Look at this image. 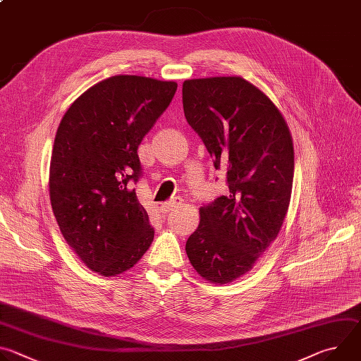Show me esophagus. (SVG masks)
I'll return each instance as SVG.
<instances>
[{
    "label": "esophagus",
    "mask_w": 361,
    "mask_h": 361,
    "mask_svg": "<svg viewBox=\"0 0 361 361\" xmlns=\"http://www.w3.org/2000/svg\"><path fill=\"white\" fill-rule=\"evenodd\" d=\"M180 205V200H171V201H169V202H164L161 207H160V212L163 213V214H167V213H170L173 209H176V207H178Z\"/></svg>",
    "instance_id": "esophagus-1"
}]
</instances>
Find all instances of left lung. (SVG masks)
<instances>
[{"mask_svg": "<svg viewBox=\"0 0 361 361\" xmlns=\"http://www.w3.org/2000/svg\"><path fill=\"white\" fill-rule=\"evenodd\" d=\"M183 109L228 183V195L200 207L185 252L204 280L227 284L248 273L281 230L293 188V138L274 102L243 77L185 80Z\"/></svg>", "mask_w": 361, "mask_h": 361, "instance_id": "1", "label": "left lung"}]
</instances>
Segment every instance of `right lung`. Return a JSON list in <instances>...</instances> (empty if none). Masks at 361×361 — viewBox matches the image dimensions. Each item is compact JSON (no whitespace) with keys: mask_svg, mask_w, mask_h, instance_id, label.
I'll return each mask as SVG.
<instances>
[{"mask_svg":"<svg viewBox=\"0 0 361 361\" xmlns=\"http://www.w3.org/2000/svg\"><path fill=\"white\" fill-rule=\"evenodd\" d=\"M177 82L114 75L82 92L64 114L49 164L51 207L67 244L104 277L134 267L154 238L133 183L138 145L166 111Z\"/></svg>","mask_w":361,"mask_h":361,"instance_id":"obj_1","label":"right lung"}]
</instances>
